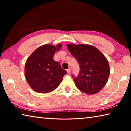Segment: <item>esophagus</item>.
<instances>
[{"label":"esophagus","instance_id":"1","mask_svg":"<svg viewBox=\"0 0 131 131\" xmlns=\"http://www.w3.org/2000/svg\"><path fill=\"white\" fill-rule=\"evenodd\" d=\"M67 72L68 73H70L71 72V69L70 68H69L68 69H67Z\"/></svg>","mask_w":131,"mask_h":131}]
</instances>
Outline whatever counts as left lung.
Instances as JSON below:
<instances>
[{
  "label": "left lung",
  "mask_w": 131,
  "mask_h": 131,
  "mask_svg": "<svg viewBox=\"0 0 131 131\" xmlns=\"http://www.w3.org/2000/svg\"><path fill=\"white\" fill-rule=\"evenodd\" d=\"M67 48L80 67L78 76L74 78L77 88L89 95L100 91L107 83L110 74L109 64L105 55L89 44H69Z\"/></svg>",
  "instance_id": "1"
}]
</instances>
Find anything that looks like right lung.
Returning <instances> with one entry per match:
<instances>
[{
	"instance_id": "right-lung-1",
	"label": "right lung",
	"mask_w": 131,
	"mask_h": 131,
	"mask_svg": "<svg viewBox=\"0 0 131 131\" xmlns=\"http://www.w3.org/2000/svg\"><path fill=\"white\" fill-rule=\"evenodd\" d=\"M62 44H44L35 50L29 57L25 66L26 81L33 90L41 94L55 90L62 81L66 71L55 62V53L61 49Z\"/></svg>"
}]
</instances>
